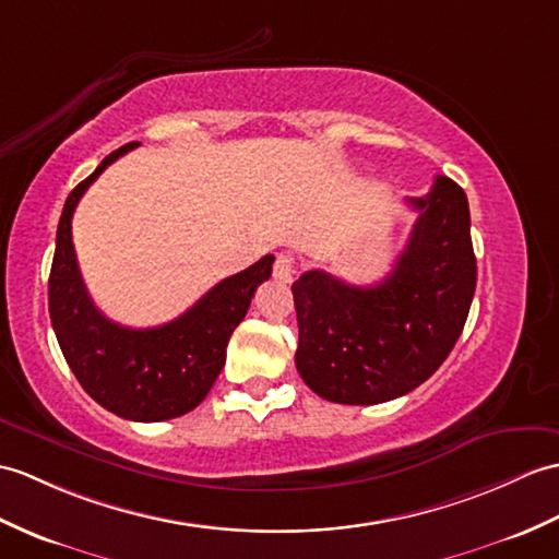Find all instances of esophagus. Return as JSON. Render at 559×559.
<instances>
[{"instance_id": "1", "label": "esophagus", "mask_w": 559, "mask_h": 559, "mask_svg": "<svg viewBox=\"0 0 559 559\" xmlns=\"http://www.w3.org/2000/svg\"><path fill=\"white\" fill-rule=\"evenodd\" d=\"M297 271V264H295V257L290 254H278L276 257V264H274V278L283 281V283H290L293 276Z\"/></svg>"}]
</instances>
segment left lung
Returning <instances> with one entry per match:
<instances>
[{"label": "left lung", "instance_id": "obj_1", "mask_svg": "<svg viewBox=\"0 0 559 559\" xmlns=\"http://www.w3.org/2000/svg\"><path fill=\"white\" fill-rule=\"evenodd\" d=\"M419 216L395 269L369 288L326 271L293 283L295 367L319 397L379 405L421 385L455 347L476 290L469 202L436 176L431 192L407 200Z\"/></svg>", "mask_w": 559, "mask_h": 559}]
</instances>
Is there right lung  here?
<instances>
[{
  "label": "right lung",
  "mask_w": 559,
  "mask_h": 559,
  "mask_svg": "<svg viewBox=\"0 0 559 559\" xmlns=\"http://www.w3.org/2000/svg\"><path fill=\"white\" fill-rule=\"evenodd\" d=\"M140 142L111 152L63 204L49 274V317L78 383L104 409L131 421H164L194 409L226 365L230 333L245 319L257 285L271 276L266 254L236 276L216 283L186 314L154 329L114 323L90 300L78 269L71 218L97 176Z\"/></svg>",
  "instance_id": "obj_1"
}]
</instances>
